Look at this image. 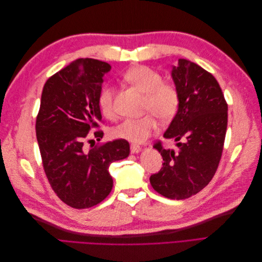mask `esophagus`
Masks as SVG:
<instances>
[{
	"mask_svg": "<svg viewBox=\"0 0 262 262\" xmlns=\"http://www.w3.org/2000/svg\"><path fill=\"white\" fill-rule=\"evenodd\" d=\"M130 150H131V153H133V154L139 153L141 150V146H139L137 144H131L130 145Z\"/></svg>",
	"mask_w": 262,
	"mask_h": 262,
	"instance_id": "obj_1",
	"label": "esophagus"
}]
</instances>
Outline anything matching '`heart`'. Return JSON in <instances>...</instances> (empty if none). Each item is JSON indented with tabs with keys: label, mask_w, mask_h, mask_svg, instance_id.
<instances>
[{
	"label": "heart",
	"mask_w": 262,
	"mask_h": 262,
	"mask_svg": "<svg viewBox=\"0 0 262 262\" xmlns=\"http://www.w3.org/2000/svg\"><path fill=\"white\" fill-rule=\"evenodd\" d=\"M123 80L145 94L143 109L144 112L152 114L124 119L115 126L113 133L118 139L132 143H142L158 129L156 115L163 121L171 120L176 116L180 104L179 92L176 86L163 82L161 73L146 66H137L129 69L123 74ZM114 97L115 91L113 86L108 84L102 86L98 93V106L106 118L115 117Z\"/></svg>",
	"instance_id": "1"
}]
</instances>
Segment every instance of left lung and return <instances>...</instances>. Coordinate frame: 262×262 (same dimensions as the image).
Here are the masks:
<instances>
[{"mask_svg":"<svg viewBox=\"0 0 262 262\" xmlns=\"http://www.w3.org/2000/svg\"><path fill=\"white\" fill-rule=\"evenodd\" d=\"M171 76L180 104L164 138L178 142V150L156 142L164 163L149 182L160 194L182 200L201 191L215 175L226 136L227 102L216 78L191 61L179 59Z\"/></svg>","mask_w":262,"mask_h":262,"instance_id":"left-lung-1","label":"left lung"}]
</instances>
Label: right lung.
I'll list each match as a JSON object with an SVG mask.
<instances>
[{"label": "right lung", "instance_id": "right-lung-1", "mask_svg": "<svg viewBox=\"0 0 262 262\" xmlns=\"http://www.w3.org/2000/svg\"><path fill=\"white\" fill-rule=\"evenodd\" d=\"M112 67L95 59H78L47 80L36 119V136L46 176L53 191L74 209H87L106 199L114 180L109 166L130 153L129 142L100 141L98 93ZM95 143V142H94Z\"/></svg>", "mask_w": 262, "mask_h": 262}]
</instances>
